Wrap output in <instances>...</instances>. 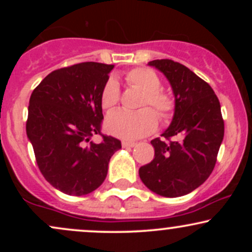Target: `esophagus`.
Returning a JSON list of instances; mask_svg holds the SVG:
<instances>
[{
	"instance_id": "34e87169",
	"label": "esophagus",
	"mask_w": 252,
	"mask_h": 252,
	"mask_svg": "<svg viewBox=\"0 0 252 252\" xmlns=\"http://www.w3.org/2000/svg\"><path fill=\"white\" fill-rule=\"evenodd\" d=\"M122 146H123V148H130V147H135L136 143L130 142V141H123Z\"/></svg>"
}]
</instances>
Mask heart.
<instances>
[{
	"mask_svg": "<svg viewBox=\"0 0 252 252\" xmlns=\"http://www.w3.org/2000/svg\"><path fill=\"white\" fill-rule=\"evenodd\" d=\"M126 80L131 88L142 92L136 112L117 111L106 118V130L110 134L126 140H136L149 135L156 129L158 115L162 122H167L175 112L176 103L172 94L161 89L160 77L150 68L136 67L126 72ZM120 85L115 78H109L100 94V104L106 111L116 108L120 102ZM157 114L155 115V114Z\"/></svg>",
	"mask_w": 252,
	"mask_h": 252,
	"instance_id": "obj_1",
	"label": "heart"
}]
</instances>
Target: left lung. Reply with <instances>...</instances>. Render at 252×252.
<instances>
[{
	"instance_id": "left-lung-1",
	"label": "left lung",
	"mask_w": 252,
	"mask_h": 252,
	"mask_svg": "<svg viewBox=\"0 0 252 252\" xmlns=\"http://www.w3.org/2000/svg\"><path fill=\"white\" fill-rule=\"evenodd\" d=\"M172 85L176 108L162 137L152 140L155 155L138 170L150 190L167 198L181 196L207 180L224 137L220 103L205 80L170 59L149 62Z\"/></svg>"
}]
</instances>
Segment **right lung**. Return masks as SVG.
<instances>
[{
	"label": "right lung",
	"instance_id": "1",
	"mask_svg": "<svg viewBox=\"0 0 252 252\" xmlns=\"http://www.w3.org/2000/svg\"><path fill=\"white\" fill-rule=\"evenodd\" d=\"M114 65L80 63L58 68L32 92L26 131L40 172L68 195L97 189L121 141L102 134L100 94ZM94 134L102 142L89 141Z\"/></svg>",
	"mask_w": 252,
	"mask_h": 252
}]
</instances>
